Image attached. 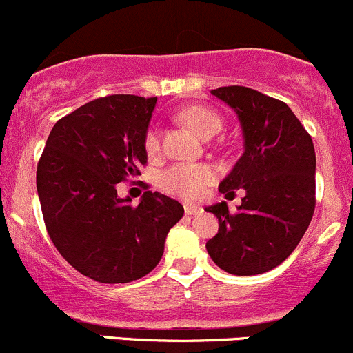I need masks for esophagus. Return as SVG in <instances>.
Here are the masks:
<instances>
[{
  "instance_id": "34e87169",
  "label": "esophagus",
  "mask_w": 353,
  "mask_h": 353,
  "mask_svg": "<svg viewBox=\"0 0 353 353\" xmlns=\"http://www.w3.org/2000/svg\"><path fill=\"white\" fill-rule=\"evenodd\" d=\"M202 207L201 205H192V203H187L185 205V214L187 216H199V214H202Z\"/></svg>"
}]
</instances>
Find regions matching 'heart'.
<instances>
[{
	"mask_svg": "<svg viewBox=\"0 0 353 353\" xmlns=\"http://www.w3.org/2000/svg\"><path fill=\"white\" fill-rule=\"evenodd\" d=\"M181 121L187 123L192 130L205 139L210 134H217L221 129V119L214 112L203 107H188L180 114ZM144 146L148 152L159 150V129L151 127L144 137ZM214 172L210 166L202 163H178L170 168L163 170L159 175V185L168 194L181 199H199L203 194V188L210 183Z\"/></svg>",
	"mask_w": 353,
	"mask_h": 353,
	"instance_id": "heart-1",
	"label": "heart"
}]
</instances>
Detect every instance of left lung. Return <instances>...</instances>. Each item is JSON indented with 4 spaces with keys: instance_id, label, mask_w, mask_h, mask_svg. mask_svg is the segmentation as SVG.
Here are the masks:
<instances>
[{
    "instance_id": "obj_1",
    "label": "left lung",
    "mask_w": 353,
    "mask_h": 353,
    "mask_svg": "<svg viewBox=\"0 0 353 353\" xmlns=\"http://www.w3.org/2000/svg\"><path fill=\"white\" fill-rule=\"evenodd\" d=\"M210 93L234 110L243 134V154L219 192L230 199L243 188L245 197L234 214L226 202L205 207L219 219V231L205 243L207 253L228 274H265L296 250L311 223L312 139L284 101L245 86Z\"/></svg>"
}]
</instances>
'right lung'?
Wrapping results in <instances>:
<instances>
[{
  "mask_svg": "<svg viewBox=\"0 0 353 353\" xmlns=\"http://www.w3.org/2000/svg\"><path fill=\"white\" fill-rule=\"evenodd\" d=\"M156 98L112 95L56 122L37 166V194L50 239L72 267L101 284H127L161 260L183 205L144 192L137 205L117 183L141 175Z\"/></svg>",
  "mask_w": 353,
  "mask_h": 353,
  "instance_id": "add662e5",
  "label": "right lung"
}]
</instances>
